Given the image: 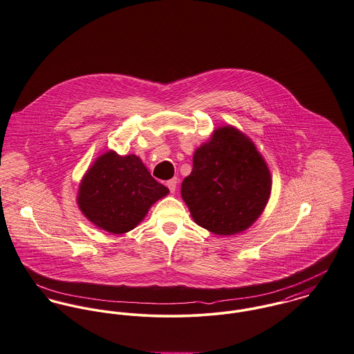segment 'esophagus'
<instances>
[{
	"label": "esophagus",
	"instance_id": "34e87169",
	"mask_svg": "<svg viewBox=\"0 0 354 354\" xmlns=\"http://www.w3.org/2000/svg\"><path fill=\"white\" fill-rule=\"evenodd\" d=\"M166 185H167V188L170 189V192H176V188H177V178H171V180H169V181L166 183Z\"/></svg>",
	"mask_w": 354,
	"mask_h": 354
}]
</instances>
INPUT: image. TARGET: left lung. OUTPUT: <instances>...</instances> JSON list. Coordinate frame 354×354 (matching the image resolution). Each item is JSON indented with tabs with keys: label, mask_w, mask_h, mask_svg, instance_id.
Instances as JSON below:
<instances>
[{
	"label": "left lung",
	"mask_w": 354,
	"mask_h": 354,
	"mask_svg": "<svg viewBox=\"0 0 354 354\" xmlns=\"http://www.w3.org/2000/svg\"><path fill=\"white\" fill-rule=\"evenodd\" d=\"M270 192V170L257 146L230 124L214 129L196 149L192 171L181 185L194 223L222 236L254 225Z\"/></svg>",
	"instance_id": "8db88e82"
}]
</instances>
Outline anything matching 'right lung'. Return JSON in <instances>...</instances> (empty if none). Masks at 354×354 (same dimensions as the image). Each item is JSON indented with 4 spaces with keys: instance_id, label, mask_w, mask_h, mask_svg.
<instances>
[{
    "instance_id": "obj_1",
    "label": "right lung",
    "mask_w": 354,
    "mask_h": 354,
    "mask_svg": "<svg viewBox=\"0 0 354 354\" xmlns=\"http://www.w3.org/2000/svg\"><path fill=\"white\" fill-rule=\"evenodd\" d=\"M167 193L138 156L108 150L85 171L77 204L91 223L120 235L139 225L151 205Z\"/></svg>"
}]
</instances>
